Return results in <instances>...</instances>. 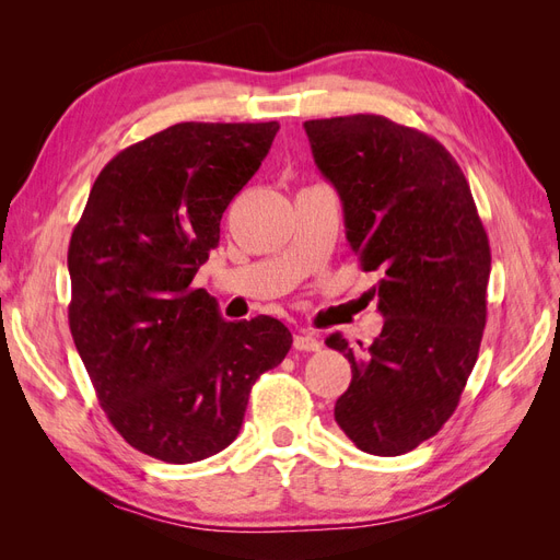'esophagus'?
<instances>
[{
	"instance_id": "34e87169",
	"label": "esophagus",
	"mask_w": 560,
	"mask_h": 560,
	"mask_svg": "<svg viewBox=\"0 0 560 560\" xmlns=\"http://www.w3.org/2000/svg\"><path fill=\"white\" fill-rule=\"evenodd\" d=\"M294 348L313 352V350H319V341L313 331H299L294 334Z\"/></svg>"
}]
</instances>
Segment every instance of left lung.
<instances>
[{"mask_svg": "<svg viewBox=\"0 0 560 560\" xmlns=\"http://www.w3.org/2000/svg\"><path fill=\"white\" fill-rule=\"evenodd\" d=\"M341 196L362 270L381 276L383 331L369 348L331 334L352 381L334 418L360 451L401 455L444 428L479 358L490 245L460 165L430 135L378 114L303 124Z\"/></svg>", "mask_w": 560, "mask_h": 560, "instance_id": "left-lung-1", "label": "left lung"}]
</instances>
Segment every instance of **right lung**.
<instances>
[{
    "label": "right lung",
    "instance_id": "obj_1",
    "mask_svg": "<svg viewBox=\"0 0 560 560\" xmlns=\"http://www.w3.org/2000/svg\"><path fill=\"white\" fill-rule=\"evenodd\" d=\"M278 130L186 121L130 144L97 175L72 231L74 346L114 430L156 460L226 448L252 385L292 348L280 319L226 322L191 287Z\"/></svg>",
    "mask_w": 560,
    "mask_h": 560
}]
</instances>
